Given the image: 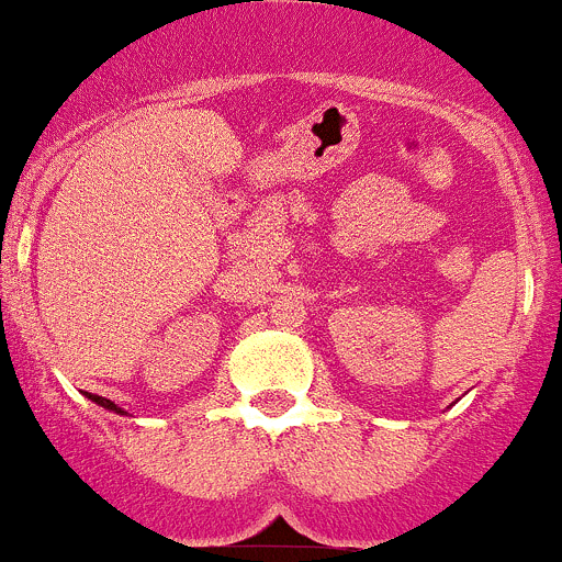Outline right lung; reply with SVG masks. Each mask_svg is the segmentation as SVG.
<instances>
[{
    "label": "right lung",
    "mask_w": 562,
    "mask_h": 562,
    "mask_svg": "<svg viewBox=\"0 0 562 562\" xmlns=\"http://www.w3.org/2000/svg\"><path fill=\"white\" fill-rule=\"evenodd\" d=\"M85 394H88V392H85ZM88 400H93L95 405H101V408H106V411H115V414H124V411L117 408L115 403H110V400H106V397H99V394H88Z\"/></svg>",
    "instance_id": "1"
}]
</instances>
